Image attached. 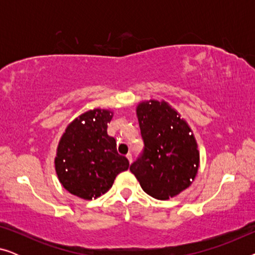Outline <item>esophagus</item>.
Returning <instances> with one entry per match:
<instances>
[{"mask_svg":"<svg viewBox=\"0 0 255 255\" xmlns=\"http://www.w3.org/2000/svg\"><path fill=\"white\" fill-rule=\"evenodd\" d=\"M127 158H128V162H132V154H131V153H128V154L127 155Z\"/></svg>","mask_w":255,"mask_h":255,"instance_id":"34e87169","label":"esophagus"}]
</instances>
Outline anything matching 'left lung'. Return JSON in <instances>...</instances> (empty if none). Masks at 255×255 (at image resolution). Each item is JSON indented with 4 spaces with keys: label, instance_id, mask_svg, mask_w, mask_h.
Returning a JSON list of instances; mask_svg holds the SVG:
<instances>
[{
    "label": "left lung",
    "instance_id": "obj_1",
    "mask_svg": "<svg viewBox=\"0 0 255 255\" xmlns=\"http://www.w3.org/2000/svg\"><path fill=\"white\" fill-rule=\"evenodd\" d=\"M137 117L145 147L130 166L142 190L156 200H169L190 187L200 166L191 128L166 101H141Z\"/></svg>",
    "mask_w": 255,
    "mask_h": 255
}]
</instances>
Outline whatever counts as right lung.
<instances>
[{
	"label": "right lung",
	"mask_w": 255,
	"mask_h": 255,
	"mask_svg": "<svg viewBox=\"0 0 255 255\" xmlns=\"http://www.w3.org/2000/svg\"><path fill=\"white\" fill-rule=\"evenodd\" d=\"M114 113L95 108L71 122L57 147L54 167L59 182L68 193L90 201L106 194L130 163L118 154L107 128Z\"/></svg>",
	"instance_id": "1"
}]
</instances>
